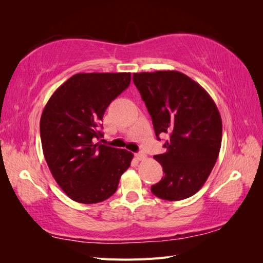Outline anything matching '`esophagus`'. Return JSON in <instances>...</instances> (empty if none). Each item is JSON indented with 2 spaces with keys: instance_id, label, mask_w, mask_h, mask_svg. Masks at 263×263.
<instances>
[{
  "instance_id": "34e87169",
  "label": "esophagus",
  "mask_w": 263,
  "mask_h": 263,
  "mask_svg": "<svg viewBox=\"0 0 263 263\" xmlns=\"http://www.w3.org/2000/svg\"><path fill=\"white\" fill-rule=\"evenodd\" d=\"M135 157L137 158V160H145L146 159V155H145V153H138V154H136L135 155Z\"/></svg>"
}]
</instances>
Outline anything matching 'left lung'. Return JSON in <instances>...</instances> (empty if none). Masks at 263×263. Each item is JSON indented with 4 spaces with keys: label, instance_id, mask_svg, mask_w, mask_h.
<instances>
[{
    "label": "left lung",
    "instance_id": "obj_1",
    "mask_svg": "<svg viewBox=\"0 0 263 263\" xmlns=\"http://www.w3.org/2000/svg\"><path fill=\"white\" fill-rule=\"evenodd\" d=\"M153 119L157 138L168 135L164 154L154 158L164 176L151 192L165 201L194 195L204 185L219 155L222 125L210 94L179 71L133 74Z\"/></svg>",
    "mask_w": 263,
    "mask_h": 263
}]
</instances>
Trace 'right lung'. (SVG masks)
<instances>
[{"mask_svg": "<svg viewBox=\"0 0 263 263\" xmlns=\"http://www.w3.org/2000/svg\"><path fill=\"white\" fill-rule=\"evenodd\" d=\"M129 72L78 73L51 95L41 118L44 156L58 185L71 200L94 204L117 190L134 155L95 140L110 102L128 87Z\"/></svg>", "mask_w": 263, "mask_h": 263, "instance_id": "right-lung-1", "label": "right lung"}]
</instances>
